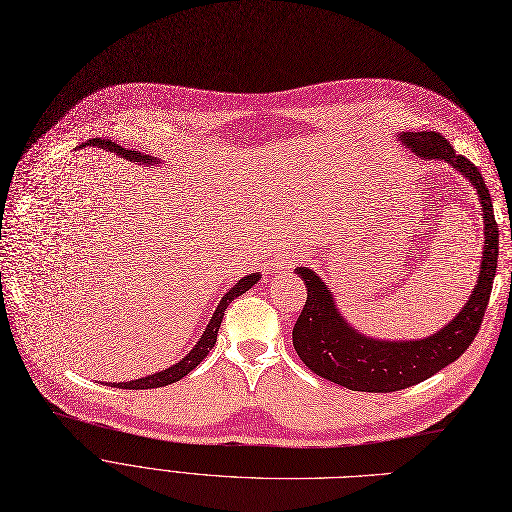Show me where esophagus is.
I'll return each mask as SVG.
<instances>
[{
  "mask_svg": "<svg viewBox=\"0 0 512 512\" xmlns=\"http://www.w3.org/2000/svg\"><path fill=\"white\" fill-rule=\"evenodd\" d=\"M298 260H300V256L296 252L287 250V252L277 254V258L273 260V266H275L277 273H285L287 275V273H291V269H294Z\"/></svg>",
  "mask_w": 512,
  "mask_h": 512,
  "instance_id": "esophagus-1",
  "label": "esophagus"
}]
</instances>
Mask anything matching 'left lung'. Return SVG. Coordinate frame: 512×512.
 <instances>
[{
	"mask_svg": "<svg viewBox=\"0 0 512 512\" xmlns=\"http://www.w3.org/2000/svg\"><path fill=\"white\" fill-rule=\"evenodd\" d=\"M400 141L421 160H444L475 187L481 216L485 246L479 266L477 285L471 298L454 319L437 333L425 339L408 342H385L358 333L339 314L331 289L308 266H298L308 298L294 325V348L306 367L323 379L344 385L352 392L387 394L417 385L437 371L448 367L473 344L479 333L485 308H488L494 275L498 266V225L490 191L479 168L454 152L446 137L435 131L402 133Z\"/></svg>",
	"mask_w": 512,
	"mask_h": 512,
	"instance_id": "8db88e82",
	"label": "left lung"
}]
</instances>
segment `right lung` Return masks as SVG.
<instances>
[{
  "mask_svg": "<svg viewBox=\"0 0 512 512\" xmlns=\"http://www.w3.org/2000/svg\"><path fill=\"white\" fill-rule=\"evenodd\" d=\"M87 145H100V148L110 150V152H116L120 158H127V160H131V162L148 164V166L158 164V160H154L152 156H143V154H139V152H135V150H127V148H123V145H118V143H114V141L89 139ZM258 279H260L258 273L246 275V277L239 279V281L227 291V294H225L223 300H221V304L216 306V310H214V314H212V319H210L206 331H204L202 337H200V342H198L196 346H193V350H191L183 360H179L177 364H173V367H168V369H164V371H160V373H154V375H148V377H141V379H135V381H123V383H116V385H118L120 389H152V387L170 385V383H175V381L183 379L187 373H191L193 369H196L198 364L208 356V352L214 348L216 335H218V327H221L223 316H225V308H227L235 298H239L241 294H246V291H248L254 283H258Z\"/></svg>",
  "mask_w": 512,
  "mask_h": 512,
  "instance_id": "right-lung-1",
  "label": "right lung"
}]
</instances>
